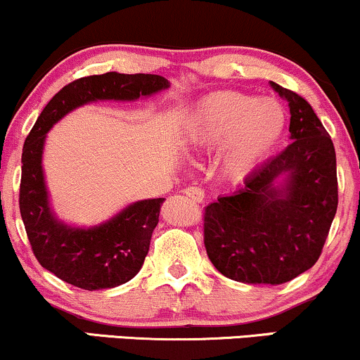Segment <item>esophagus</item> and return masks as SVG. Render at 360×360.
<instances>
[{"mask_svg":"<svg viewBox=\"0 0 360 360\" xmlns=\"http://www.w3.org/2000/svg\"><path fill=\"white\" fill-rule=\"evenodd\" d=\"M186 196L191 198L193 201H196V203H203L206 194L201 188H196V186H189V188H186Z\"/></svg>","mask_w":360,"mask_h":360,"instance_id":"esophagus-1","label":"esophagus"}]
</instances>
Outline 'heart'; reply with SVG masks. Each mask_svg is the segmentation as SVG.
I'll return each instance as SVG.
<instances>
[{
    "label": "heart",
    "instance_id": "b5f03b06",
    "mask_svg": "<svg viewBox=\"0 0 360 360\" xmlns=\"http://www.w3.org/2000/svg\"><path fill=\"white\" fill-rule=\"evenodd\" d=\"M286 113L274 100H257L238 91H214L194 103L183 139L193 148L223 143L221 162L233 176L249 174L279 146Z\"/></svg>",
    "mask_w": 360,
    "mask_h": 360
}]
</instances>
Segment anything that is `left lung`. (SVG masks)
I'll use <instances>...</instances> for the list:
<instances>
[{
  "label": "left lung",
  "mask_w": 360,
  "mask_h": 360,
  "mask_svg": "<svg viewBox=\"0 0 360 360\" xmlns=\"http://www.w3.org/2000/svg\"><path fill=\"white\" fill-rule=\"evenodd\" d=\"M271 86L289 105L292 142L205 208L206 254L218 272L247 284H283L315 266L338 205L328 131L304 98Z\"/></svg>",
  "instance_id": "8db88e82"
}]
</instances>
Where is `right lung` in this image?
Segmentation results:
<instances>
[{
	"instance_id": "right-lung-1",
	"label": "right lung",
	"mask_w": 360,
	"mask_h": 360,
	"mask_svg": "<svg viewBox=\"0 0 360 360\" xmlns=\"http://www.w3.org/2000/svg\"><path fill=\"white\" fill-rule=\"evenodd\" d=\"M157 74L106 72L69 82L47 103L28 134L22 154L20 213L40 266L72 286L96 291L117 288L142 267L159 223L164 198L142 200L100 225L79 229L57 220L45 186L42 154L47 131L88 103L100 100L135 101L167 89Z\"/></svg>"
}]
</instances>
